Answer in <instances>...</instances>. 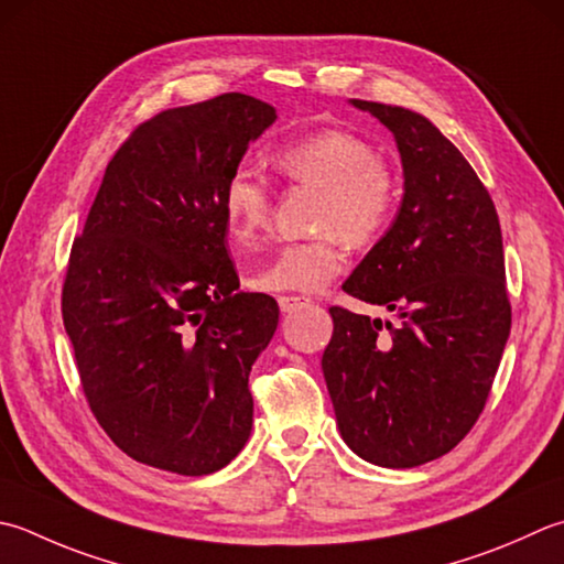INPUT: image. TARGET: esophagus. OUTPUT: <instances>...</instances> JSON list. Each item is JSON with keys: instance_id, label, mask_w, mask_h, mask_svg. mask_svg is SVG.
I'll list each match as a JSON object with an SVG mask.
<instances>
[{"instance_id": "obj_1", "label": "esophagus", "mask_w": 564, "mask_h": 564, "mask_svg": "<svg viewBox=\"0 0 564 564\" xmlns=\"http://www.w3.org/2000/svg\"><path fill=\"white\" fill-rule=\"evenodd\" d=\"M311 303H313L311 297H305V295H279L281 313H295V311H301V307H307Z\"/></svg>"}]
</instances>
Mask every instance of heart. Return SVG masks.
<instances>
[{"instance_id":"obj_1","label":"heart","mask_w":564,"mask_h":564,"mask_svg":"<svg viewBox=\"0 0 564 564\" xmlns=\"http://www.w3.org/2000/svg\"><path fill=\"white\" fill-rule=\"evenodd\" d=\"M273 169L291 185L317 187L313 239L291 241L271 263L251 275L259 291H319L345 267V241L364 249L389 231L401 200L393 165L379 156L369 139L349 129H323L275 151ZM223 213L229 235L249 245L271 225L273 193L251 169H235L223 187Z\"/></svg>"}]
</instances>
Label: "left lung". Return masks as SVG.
<instances>
[{
    "label": "left lung",
    "mask_w": 564,
    "mask_h": 564,
    "mask_svg": "<svg viewBox=\"0 0 564 564\" xmlns=\"http://www.w3.org/2000/svg\"><path fill=\"white\" fill-rule=\"evenodd\" d=\"M351 102L395 137L405 193L341 289L399 323L333 305L323 373L345 443L373 465L408 469L447 455L489 401L511 333L501 225L479 175L433 121Z\"/></svg>",
    "instance_id": "left-lung-1"
}]
</instances>
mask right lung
<instances>
[{
    "label": "right lung",
    "mask_w": 564,
    "mask_h": 564,
    "mask_svg": "<svg viewBox=\"0 0 564 564\" xmlns=\"http://www.w3.org/2000/svg\"><path fill=\"white\" fill-rule=\"evenodd\" d=\"M273 119L225 93L141 121L73 239L61 311L85 401L141 465L203 477L249 440V371L279 305L239 291L223 187Z\"/></svg>",
    "instance_id": "obj_1"
}]
</instances>
